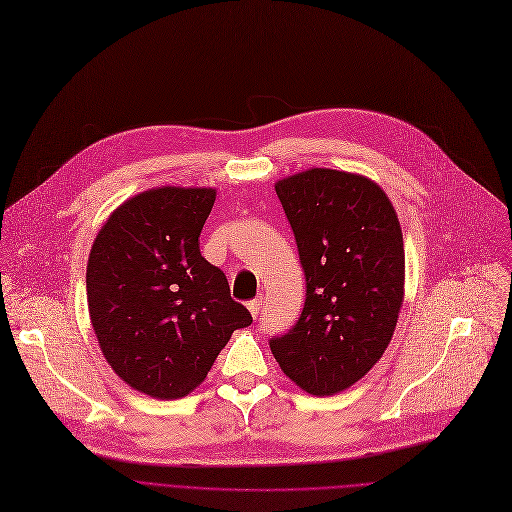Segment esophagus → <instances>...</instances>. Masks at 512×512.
<instances>
[{
    "label": "esophagus",
    "instance_id": "34e87169",
    "mask_svg": "<svg viewBox=\"0 0 512 512\" xmlns=\"http://www.w3.org/2000/svg\"><path fill=\"white\" fill-rule=\"evenodd\" d=\"M261 302H263V298H261V296H257L255 300L247 302V308H249V312H251L255 318L259 316V310H261Z\"/></svg>",
    "mask_w": 512,
    "mask_h": 512
}]
</instances>
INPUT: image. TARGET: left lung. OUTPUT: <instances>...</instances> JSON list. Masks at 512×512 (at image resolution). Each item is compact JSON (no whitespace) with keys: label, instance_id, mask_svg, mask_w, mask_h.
<instances>
[{"label":"left lung","instance_id":"left-lung-1","mask_svg":"<svg viewBox=\"0 0 512 512\" xmlns=\"http://www.w3.org/2000/svg\"><path fill=\"white\" fill-rule=\"evenodd\" d=\"M306 275L294 327L269 341L284 374L312 396H333L374 367L404 300V243L376 181L308 169L275 183Z\"/></svg>","mask_w":512,"mask_h":512}]
</instances>
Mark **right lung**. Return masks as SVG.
<instances>
[{"mask_svg":"<svg viewBox=\"0 0 512 512\" xmlns=\"http://www.w3.org/2000/svg\"><path fill=\"white\" fill-rule=\"evenodd\" d=\"M212 188H155L120 204L87 261L100 349L130 388L159 400L196 390L237 329L253 322L200 253Z\"/></svg>","mask_w":512,"mask_h":512,"instance_id":"add662e5","label":"right lung"}]
</instances>
